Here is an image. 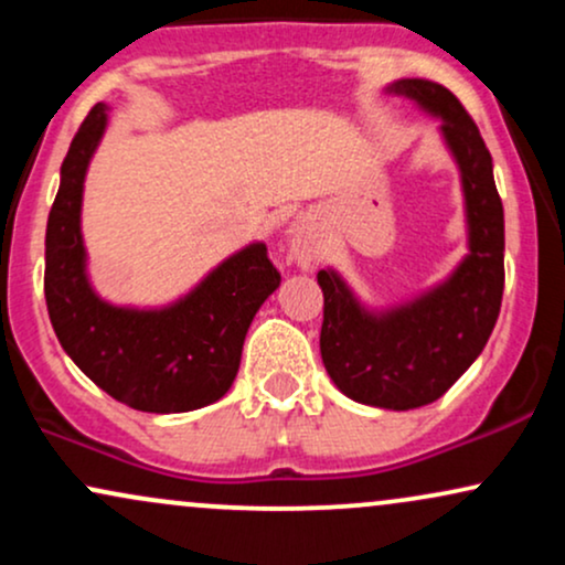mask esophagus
<instances>
[{"instance_id":"obj_1","label":"esophagus","mask_w":565,"mask_h":565,"mask_svg":"<svg viewBox=\"0 0 565 565\" xmlns=\"http://www.w3.org/2000/svg\"><path fill=\"white\" fill-rule=\"evenodd\" d=\"M289 255L291 260H295L300 268H313L316 257H319V246H316V238L313 233H310V228L305 223H300L295 228V233H291V242H289Z\"/></svg>"}]
</instances>
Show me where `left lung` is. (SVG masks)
Segmentation results:
<instances>
[{
  "label": "left lung",
  "instance_id": "obj_1",
  "mask_svg": "<svg viewBox=\"0 0 565 565\" xmlns=\"http://www.w3.org/2000/svg\"><path fill=\"white\" fill-rule=\"evenodd\" d=\"M391 89L444 119L440 132L462 170L470 255L449 281L385 316L366 313L334 270H319L321 359L348 398L406 412L440 398L489 342L502 308L504 212L489 148L457 95L425 79Z\"/></svg>",
  "mask_w": 565,
  "mask_h": 565
}]
</instances>
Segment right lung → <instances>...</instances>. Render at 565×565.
<instances>
[{
  "instance_id": "obj_1",
  "label": "right lung",
  "mask_w": 565,
  "mask_h": 565,
  "mask_svg": "<svg viewBox=\"0 0 565 565\" xmlns=\"http://www.w3.org/2000/svg\"><path fill=\"white\" fill-rule=\"evenodd\" d=\"M106 106L84 116L61 167L44 238V300L61 345L111 398L138 412H193L223 398L242 364L246 329L281 274L265 244H252L212 270L185 300L164 310L103 302L84 276L82 185Z\"/></svg>"
}]
</instances>
